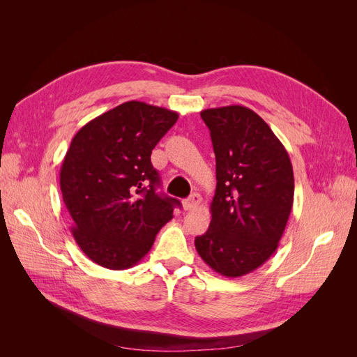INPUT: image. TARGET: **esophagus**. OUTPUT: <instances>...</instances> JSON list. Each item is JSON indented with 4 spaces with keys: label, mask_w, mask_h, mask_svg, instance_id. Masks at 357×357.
Listing matches in <instances>:
<instances>
[{
    "label": "esophagus",
    "mask_w": 357,
    "mask_h": 357,
    "mask_svg": "<svg viewBox=\"0 0 357 357\" xmlns=\"http://www.w3.org/2000/svg\"><path fill=\"white\" fill-rule=\"evenodd\" d=\"M201 201L202 198L199 193H193V195H190L188 199L183 201V207H185V210H195L201 204Z\"/></svg>",
    "instance_id": "1"
}]
</instances>
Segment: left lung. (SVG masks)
<instances>
[{
	"instance_id": "8db88e82",
	"label": "left lung",
	"mask_w": 357,
	"mask_h": 357,
	"mask_svg": "<svg viewBox=\"0 0 357 357\" xmlns=\"http://www.w3.org/2000/svg\"><path fill=\"white\" fill-rule=\"evenodd\" d=\"M210 129L218 186L208 231L195 238L202 261L241 277L277 250L294 205V169L282 142L243 105L201 112Z\"/></svg>"
}]
</instances>
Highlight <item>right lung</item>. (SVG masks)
<instances>
[{
    "mask_svg": "<svg viewBox=\"0 0 357 357\" xmlns=\"http://www.w3.org/2000/svg\"><path fill=\"white\" fill-rule=\"evenodd\" d=\"M178 114L128 101L74 135L61 167V192L75 243L91 261L126 269L149 253L180 201L156 193L150 155Z\"/></svg>",
    "mask_w": 357,
    "mask_h": 357,
    "instance_id": "1",
    "label": "right lung"
}]
</instances>
